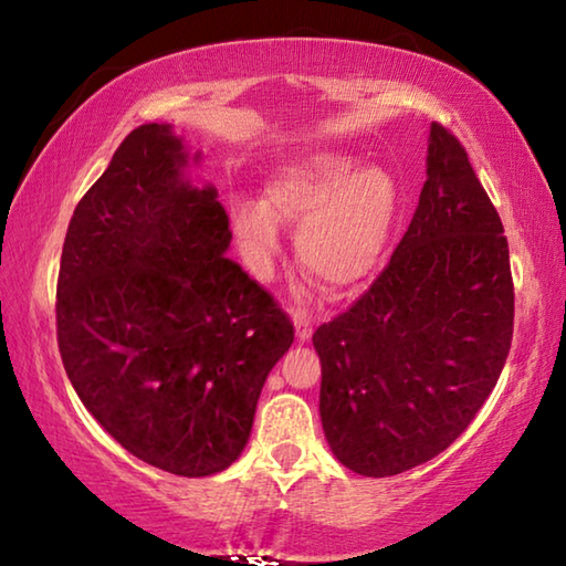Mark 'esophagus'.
Returning a JSON list of instances; mask_svg holds the SVG:
<instances>
[{
  "instance_id": "34e87169",
  "label": "esophagus",
  "mask_w": 566,
  "mask_h": 566,
  "mask_svg": "<svg viewBox=\"0 0 566 566\" xmlns=\"http://www.w3.org/2000/svg\"><path fill=\"white\" fill-rule=\"evenodd\" d=\"M294 329H296V339H300V342L310 339L312 337V329H314L310 314L302 312V310H296L294 312Z\"/></svg>"
}]
</instances>
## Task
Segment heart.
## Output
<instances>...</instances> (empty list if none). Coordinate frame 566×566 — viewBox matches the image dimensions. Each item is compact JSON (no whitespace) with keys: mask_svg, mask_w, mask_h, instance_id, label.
<instances>
[{"mask_svg":"<svg viewBox=\"0 0 566 566\" xmlns=\"http://www.w3.org/2000/svg\"><path fill=\"white\" fill-rule=\"evenodd\" d=\"M399 209V189L387 169L342 155H317L282 167L264 202L234 199V234L249 266L266 274L280 249L277 222L300 227L296 249L304 270L329 290H349L375 272Z\"/></svg>","mask_w":566,"mask_h":566,"instance_id":"obj_1","label":"heart"}]
</instances>
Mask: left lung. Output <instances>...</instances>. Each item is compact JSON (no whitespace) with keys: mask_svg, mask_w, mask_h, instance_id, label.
<instances>
[{"mask_svg":"<svg viewBox=\"0 0 566 566\" xmlns=\"http://www.w3.org/2000/svg\"><path fill=\"white\" fill-rule=\"evenodd\" d=\"M512 332L502 219L462 142L434 122L427 181L389 264L312 337L334 457L391 476L444 452L492 395Z\"/></svg>","mask_w":566,"mask_h":566,"instance_id":"left-lung-1","label":"left lung"}]
</instances>
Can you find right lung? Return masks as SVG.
<instances>
[{
	"label": "right lung",
	"instance_id": "right-lung-1",
	"mask_svg": "<svg viewBox=\"0 0 566 566\" xmlns=\"http://www.w3.org/2000/svg\"><path fill=\"white\" fill-rule=\"evenodd\" d=\"M185 167L169 124L124 137L66 229L56 342L82 405L127 452L207 476L242 454L294 324L224 256L229 217Z\"/></svg>",
	"mask_w": 566,
	"mask_h": 566
}]
</instances>
